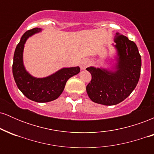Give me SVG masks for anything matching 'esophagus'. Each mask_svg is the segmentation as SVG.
Returning a JSON list of instances; mask_svg holds the SVG:
<instances>
[{"mask_svg": "<svg viewBox=\"0 0 154 154\" xmlns=\"http://www.w3.org/2000/svg\"><path fill=\"white\" fill-rule=\"evenodd\" d=\"M89 64H90V61H88V60L87 59L82 60L80 63L81 69H86L88 66H89Z\"/></svg>", "mask_w": 154, "mask_h": 154, "instance_id": "34e87169", "label": "esophagus"}]
</instances>
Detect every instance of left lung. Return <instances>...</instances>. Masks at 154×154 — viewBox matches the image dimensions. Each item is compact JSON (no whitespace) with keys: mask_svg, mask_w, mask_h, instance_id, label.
Wrapping results in <instances>:
<instances>
[{"mask_svg":"<svg viewBox=\"0 0 154 154\" xmlns=\"http://www.w3.org/2000/svg\"><path fill=\"white\" fill-rule=\"evenodd\" d=\"M114 38L117 57L114 72L93 66L86 69L91 81L86 87L92 101L106 106L119 103L131 94L140 75L141 56L138 48L128 37L116 32Z\"/></svg>","mask_w":154,"mask_h":154,"instance_id":"8db88e82","label":"left lung"}]
</instances>
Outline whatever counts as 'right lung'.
<instances>
[{"label":"right lung","instance_id":"obj_1","mask_svg":"<svg viewBox=\"0 0 154 154\" xmlns=\"http://www.w3.org/2000/svg\"><path fill=\"white\" fill-rule=\"evenodd\" d=\"M40 31V28H34L26 31L22 35L15 49L12 72L17 87L26 98L38 103H45L59 98L64 89L67 80L77 75L80 68L79 66L63 68L44 78H36L29 75L23 64L24 44L29 37Z\"/></svg>","mask_w":154,"mask_h":154}]
</instances>
